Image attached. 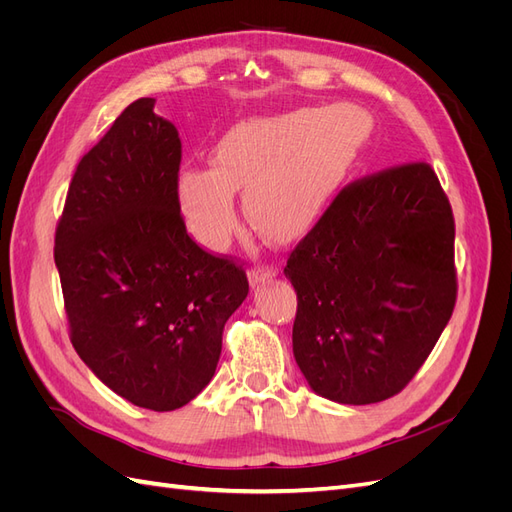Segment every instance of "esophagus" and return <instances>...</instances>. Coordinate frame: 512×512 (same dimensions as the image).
Here are the masks:
<instances>
[{
  "label": "esophagus",
  "mask_w": 512,
  "mask_h": 512,
  "mask_svg": "<svg viewBox=\"0 0 512 512\" xmlns=\"http://www.w3.org/2000/svg\"><path fill=\"white\" fill-rule=\"evenodd\" d=\"M275 275H277V267H273V265H256V267L250 271V282L256 286V284H260V282L273 280Z\"/></svg>",
  "instance_id": "obj_1"
}]
</instances>
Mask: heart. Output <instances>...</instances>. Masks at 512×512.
Listing matches in <instances>:
<instances>
[{
    "mask_svg": "<svg viewBox=\"0 0 512 512\" xmlns=\"http://www.w3.org/2000/svg\"><path fill=\"white\" fill-rule=\"evenodd\" d=\"M371 136V119L350 104L303 106L232 126L211 151V168H183L177 196L192 235L222 247L235 228V192L250 222L271 239L297 235L342 188Z\"/></svg>",
    "mask_w": 512,
    "mask_h": 512,
    "instance_id": "b5f03b06",
    "label": "heart"
}]
</instances>
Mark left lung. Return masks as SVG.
Instances as JSON below:
<instances>
[{
  "mask_svg": "<svg viewBox=\"0 0 512 512\" xmlns=\"http://www.w3.org/2000/svg\"><path fill=\"white\" fill-rule=\"evenodd\" d=\"M292 352L309 389L365 406L397 395L436 346L457 299L455 220L425 162L335 196L294 247Z\"/></svg>",
  "mask_w": 512,
  "mask_h": 512,
  "instance_id": "1",
  "label": "left lung"
}]
</instances>
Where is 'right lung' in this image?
<instances>
[{
    "label": "right lung",
    "mask_w": 512,
    "mask_h": 512,
    "mask_svg": "<svg viewBox=\"0 0 512 512\" xmlns=\"http://www.w3.org/2000/svg\"><path fill=\"white\" fill-rule=\"evenodd\" d=\"M132 102L72 177L55 265L76 354L119 397L168 412L215 374L247 275L198 247L181 218V141Z\"/></svg>",
    "instance_id": "add662e5"
}]
</instances>
